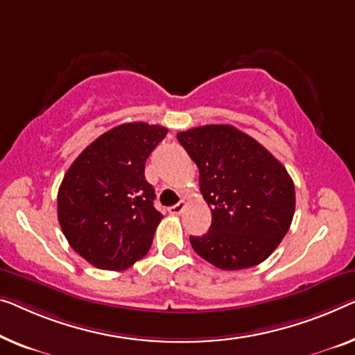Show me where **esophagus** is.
<instances>
[{"label":"esophagus","instance_id":"obj_1","mask_svg":"<svg viewBox=\"0 0 355 355\" xmlns=\"http://www.w3.org/2000/svg\"><path fill=\"white\" fill-rule=\"evenodd\" d=\"M184 207H187V202H178V204L173 205V207L168 209V214L180 215V214H182V211L184 210Z\"/></svg>","mask_w":355,"mask_h":355}]
</instances>
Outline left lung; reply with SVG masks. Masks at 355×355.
Masks as SVG:
<instances>
[{
  "label": "left lung",
  "mask_w": 355,
  "mask_h": 355,
  "mask_svg": "<svg viewBox=\"0 0 355 355\" xmlns=\"http://www.w3.org/2000/svg\"><path fill=\"white\" fill-rule=\"evenodd\" d=\"M199 168V187L211 210L204 236H189L194 252L223 271L260 264L287 234L295 184L287 168L250 135L230 124L178 132Z\"/></svg>",
  "instance_id": "8db88e82"
}]
</instances>
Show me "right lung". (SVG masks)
<instances>
[{"label":"right lung","mask_w":355,"mask_h":355,"mask_svg":"<svg viewBox=\"0 0 355 355\" xmlns=\"http://www.w3.org/2000/svg\"><path fill=\"white\" fill-rule=\"evenodd\" d=\"M167 135L162 125L127 123L94 140L68 168L57 215L68 244L95 268L124 271L144 258L162 215L145 162Z\"/></svg>","instance_id":"add662e5"}]
</instances>
